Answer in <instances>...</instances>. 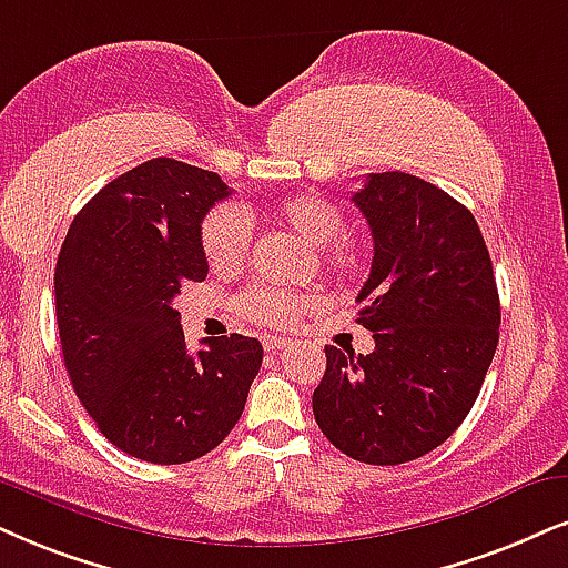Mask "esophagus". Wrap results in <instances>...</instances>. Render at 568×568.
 Instances as JSON below:
<instances>
[{
  "instance_id": "1",
  "label": "esophagus",
  "mask_w": 568,
  "mask_h": 568,
  "mask_svg": "<svg viewBox=\"0 0 568 568\" xmlns=\"http://www.w3.org/2000/svg\"><path fill=\"white\" fill-rule=\"evenodd\" d=\"M264 348H267V351H280V348H288L291 346V337H277V335H267V337H264Z\"/></svg>"
}]
</instances>
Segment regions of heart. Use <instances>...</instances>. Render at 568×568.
Returning a JSON list of instances; mask_svg holds the SVG:
<instances>
[{
	"instance_id": "1",
	"label": "heart",
	"mask_w": 568,
	"mask_h": 568,
	"mask_svg": "<svg viewBox=\"0 0 568 568\" xmlns=\"http://www.w3.org/2000/svg\"><path fill=\"white\" fill-rule=\"evenodd\" d=\"M280 225L298 235L306 246L322 251L327 267L337 275H351L362 264V254L346 235V214L335 201L322 196H293L270 210ZM201 254L217 272H239L248 260L251 220L239 206H214L199 227ZM317 306V298L304 293L251 288L243 293L241 308L248 320L270 327H291Z\"/></svg>"
}]
</instances>
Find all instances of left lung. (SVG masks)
<instances>
[{"mask_svg":"<svg viewBox=\"0 0 568 568\" xmlns=\"http://www.w3.org/2000/svg\"><path fill=\"white\" fill-rule=\"evenodd\" d=\"M351 201L375 256L358 291L372 354L327 346L314 419L356 462L396 466L448 440L498 348L500 298L475 214L408 172H372Z\"/></svg>","mask_w":568,"mask_h":568,"instance_id":"left-lung-1","label":"left lung"}]
</instances>
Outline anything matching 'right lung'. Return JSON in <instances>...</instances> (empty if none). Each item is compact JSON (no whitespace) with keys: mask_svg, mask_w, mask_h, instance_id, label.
Listing matches in <instances>:
<instances>
[{"mask_svg":"<svg viewBox=\"0 0 568 568\" xmlns=\"http://www.w3.org/2000/svg\"><path fill=\"white\" fill-rule=\"evenodd\" d=\"M217 172L156 156L75 214L57 256L64 367L102 435L149 464L196 462L241 419L262 343L206 337L189 354L172 298L210 272L199 227L231 196Z\"/></svg>","mask_w":568,"mask_h":568,"instance_id":"add662e5","label":"right lung"}]
</instances>
